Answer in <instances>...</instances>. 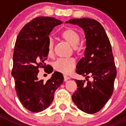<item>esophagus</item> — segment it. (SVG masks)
Listing matches in <instances>:
<instances>
[{"mask_svg":"<svg viewBox=\"0 0 126 126\" xmlns=\"http://www.w3.org/2000/svg\"><path fill=\"white\" fill-rule=\"evenodd\" d=\"M70 78L69 77H68L66 75H64V81H67L68 79H69Z\"/></svg>","mask_w":126,"mask_h":126,"instance_id":"1","label":"esophagus"}]
</instances>
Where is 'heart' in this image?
<instances>
[{
    "instance_id": "heart-1",
    "label": "heart",
    "mask_w": 126,
    "mask_h": 126,
    "mask_svg": "<svg viewBox=\"0 0 126 126\" xmlns=\"http://www.w3.org/2000/svg\"><path fill=\"white\" fill-rule=\"evenodd\" d=\"M61 36L63 40L66 41L69 44L74 47V49L79 43L80 38L78 33L73 29H66L62 32ZM48 55L52 57L53 55V42L50 39L47 46ZM75 60L73 58H61L54 62L53 64V68L55 71H59L63 74H69L73 71L75 67Z\"/></svg>"
}]
</instances>
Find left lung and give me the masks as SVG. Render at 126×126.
<instances>
[{
  "instance_id": "8db88e82",
  "label": "left lung",
  "mask_w": 126,
  "mask_h": 126,
  "mask_svg": "<svg viewBox=\"0 0 126 126\" xmlns=\"http://www.w3.org/2000/svg\"><path fill=\"white\" fill-rule=\"evenodd\" d=\"M65 23L82 28L86 43L84 57L77 64L76 72L86 77L87 82L76 79L78 88L72 99L81 110L96 113L112 96L117 75L110 42L102 25L96 20L71 19ZM90 77L92 78L90 81Z\"/></svg>"
}]
</instances>
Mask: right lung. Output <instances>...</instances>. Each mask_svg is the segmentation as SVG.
Wrapping results in <instances>:
<instances>
[{"label":"right lung","instance_id":"add662e5","mask_svg":"<svg viewBox=\"0 0 126 126\" xmlns=\"http://www.w3.org/2000/svg\"><path fill=\"white\" fill-rule=\"evenodd\" d=\"M62 23L54 17H35L23 26L16 41L11 74L17 97L31 112H40L48 107L55 90L64 81L59 72H54L46 82L37 77L39 68H44L48 74L53 71L52 66L45 63L49 34L53 28Z\"/></svg>","mask_w":126,"mask_h":126}]
</instances>
